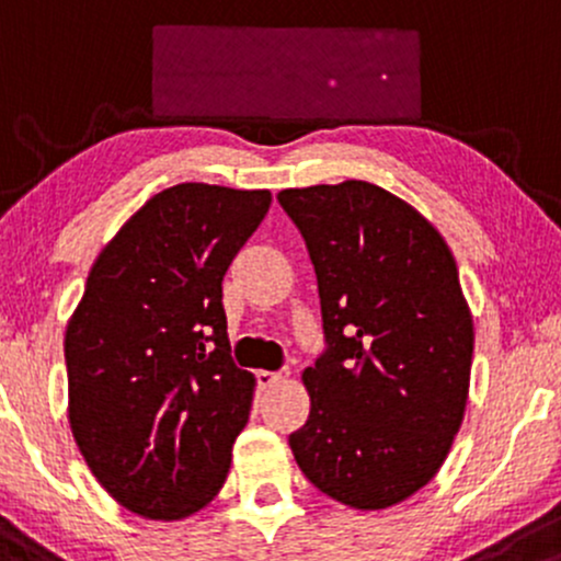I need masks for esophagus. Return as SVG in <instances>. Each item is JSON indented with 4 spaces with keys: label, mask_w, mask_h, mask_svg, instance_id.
Listing matches in <instances>:
<instances>
[{
    "label": "esophagus",
    "mask_w": 561,
    "mask_h": 561,
    "mask_svg": "<svg viewBox=\"0 0 561 561\" xmlns=\"http://www.w3.org/2000/svg\"><path fill=\"white\" fill-rule=\"evenodd\" d=\"M283 379H286V374H283V370H260V374H256V383H260L262 389L278 387Z\"/></svg>",
    "instance_id": "1"
}]
</instances>
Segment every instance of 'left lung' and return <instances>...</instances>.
Returning <instances> with one entry per match:
<instances>
[{
	"mask_svg": "<svg viewBox=\"0 0 561 561\" xmlns=\"http://www.w3.org/2000/svg\"><path fill=\"white\" fill-rule=\"evenodd\" d=\"M318 275L325 347L301 381L299 469L344 506L379 512L437 474L461 430L474 323L448 243L379 185L278 193Z\"/></svg>",
	"mask_w": 561,
	"mask_h": 561,
	"instance_id": "left-lung-1",
	"label": "left lung"
}]
</instances>
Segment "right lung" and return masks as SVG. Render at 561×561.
Instances as JSON below:
<instances>
[{"instance_id": "add662e5", "label": "right lung", "mask_w": 561, "mask_h": 561, "mask_svg": "<svg viewBox=\"0 0 561 561\" xmlns=\"http://www.w3.org/2000/svg\"><path fill=\"white\" fill-rule=\"evenodd\" d=\"M270 191L182 182L94 260L66 329L68 421L113 501L185 519L219 493L254 376L230 357L222 278Z\"/></svg>"}]
</instances>
